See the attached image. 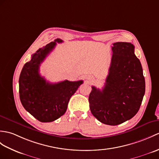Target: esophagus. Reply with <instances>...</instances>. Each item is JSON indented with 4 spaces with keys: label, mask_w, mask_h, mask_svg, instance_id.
I'll return each mask as SVG.
<instances>
[{
    "label": "esophagus",
    "mask_w": 159,
    "mask_h": 159,
    "mask_svg": "<svg viewBox=\"0 0 159 159\" xmlns=\"http://www.w3.org/2000/svg\"><path fill=\"white\" fill-rule=\"evenodd\" d=\"M87 79L89 80V82H93V80H94V78L91 76H88L87 77Z\"/></svg>",
    "instance_id": "obj_1"
}]
</instances>
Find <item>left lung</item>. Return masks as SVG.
Wrapping results in <instances>:
<instances>
[{
	"label": "left lung",
	"mask_w": 159,
	"mask_h": 159,
	"mask_svg": "<svg viewBox=\"0 0 159 159\" xmlns=\"http://www.w3.org/2000/svg\"><path fill=\"white\" fill-rule=\"evenodd\" d=\"M130 43L112 47L108 75L102 90L92 86L89 96L92 114L101 123L117 125L134 117L145 93V79L139 59Z\"/></svg>",
	"instance_id": "8db88e82"
}]
</instances>
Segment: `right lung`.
<instances>
[{"label": "right lung", "mask_w": 159, "mask_h": 159, "mask_svg": "<svg viewBox=\"0 0 159 159\" xmlns=\"http://www.w3.org/2000/svg\"><path fill=\"white\" fill-rule=\"evenodd\" d=\"M55 39L32 55L31 60L25 63L19 79V93L22 106L35 119L43 123L57 120L67 110L70 99L75 93L83 80H66L57 83H50L39 74L40 64L44 61L56 43Z\"/></svg>", "instance_id": "obj_1"}]
</instances>
